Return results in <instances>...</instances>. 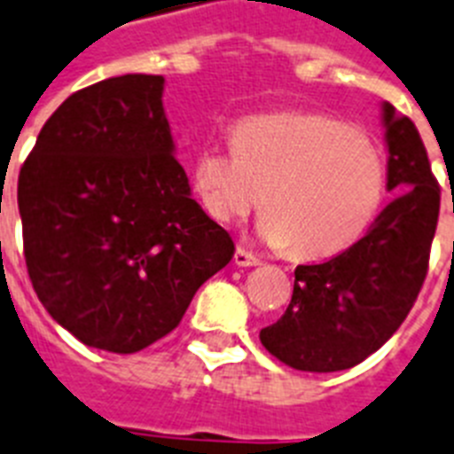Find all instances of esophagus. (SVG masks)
<instances>
[{"instance_id":"obj_1","label":"esophagus","mask_w":454,"mask_h":454,"mask_svg":"<svg viewBox=\"0 0 454 454\" xmlns=\"http://www.w3.org/2000/svg\"><path fill=\"white\" fill-rule=\"evenodd\" d=\"M260 262H262L260 257L250 253V250L241 248V246L236 248V253H234V264H236V267H257Z\"/></svg>"}]
</instances>
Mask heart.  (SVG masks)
I'll return each instance as SVG.
<instances>
[{"mask_svg":"<svg viewBox=\"0 0 454 454\" xmlns=\"http://www.w3.org/2000/svg\"><path fill=\"white\" fill-rule=\"evenodd\" d=\"M231 145H208L194 160L201 204L218 223H239L262 200L260 236L294 257L350 248L383 204V155L346 120L299 111L250 115L234 125Z\"/></svg>","mask_w":454,"mask_h":454,"instance_id":"1","label":"heart"}]
</instances>
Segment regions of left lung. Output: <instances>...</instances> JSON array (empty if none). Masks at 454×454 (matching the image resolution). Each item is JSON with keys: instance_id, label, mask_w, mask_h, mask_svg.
I'll list each match as a JSON object with an SVG mask.
<instances>
[{"instance_id": "obj_1", "label": "left lung", "mask_w": 454, "mask_h": 454, "mask_svg": "<svg viewBox=\"0 0 454 454\" xmlns=\"http://www.w3.org/2000/svg\"><path fill=\"white\" fill-rule=\"evenodd\" d=\"M383 122L396 197L350 248L299 264L290 306L260 332L262 346L292 369L329 373L364 362L402 327L427 278L441 187L413 120L383 104Z\"/></svg>"}]
</instances>
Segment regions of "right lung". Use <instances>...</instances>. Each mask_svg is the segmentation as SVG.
<instances>
[{"label":"right lung","mask_w":454,"mask_h":454,"mask_svg":"<svg viewBox=\"0 0 454 454\" xmlns=\"http://www.w3.org/2000/svg\"><path fill=\"white\" fill-rule=\"evenodd\" d=\"M164 78L127 74L67 97L18 176L22 248L43 309L81 343L132 355L167 336L234 257L190 197Z\"/></svg>","instance_id":"add662e5"}]
</instances>
